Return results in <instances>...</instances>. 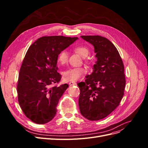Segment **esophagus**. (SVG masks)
Listing matches in <instances>:
<instances>
[{"label":"esophagus","instance_id":"esophagus-1","mask_svg":"<svg viewBox=\"0 0 148 148\" xmlns=\"http://www.w3.org/2000/svg\"><path fill=\"white\" fill-rule=\"evenodd\" d=\"M69 84L70 85V86H74V85L77 84V83H75V82H70Z\"/></svg>","mask_w":148,"mask_h":148}]
</instances>
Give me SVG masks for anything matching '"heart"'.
Returning a JSON list of instances; mask_svg holds the SVG:
<instances>
[{
  "instance_id": "1",
  "label": "heart",
  "mask_w": 148,
  "mask_h": 148,
  "mask_svg": "<svg viewBox=\"0 0 148 148\" xmlns=\"http://www.w3.org/2000/svg\"><path fill=\"white\" fill-rule=\"evenodd\" d=\"M75 51L82 56V57H86L90 53L88 47L83 46H77L75 48ZM59 63L64 65L68 62L69 53L66 50H63L60 52L57 57ZM87 62H90L91 59H88ZM86 73V70L83 67H77V68H70L66 70L63 73V78L66 82H75L81 78Z\"/></svg>"
}]
</instances>
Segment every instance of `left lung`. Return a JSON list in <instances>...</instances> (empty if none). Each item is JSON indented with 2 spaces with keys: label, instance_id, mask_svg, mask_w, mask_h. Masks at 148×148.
<instances>
[{
  "label": "left lung",
  "instance_id": "obj_1",
  "mask_svg": "<svg viewBox=\"0 0 148 148\" xmlns=\"http://www.w3.org/2000/svg\"><path fill=\"white\" fill-rule=\"evenodd\" d=\"M95 48L97 62L92 73L78 86L80 112L89 120H99L113 112L122 100L125 88L124 65L119 51L101 36H82Z\"/></svg>",
  "mask_w": 148,
  "mask_h": 148
}]
</instances>
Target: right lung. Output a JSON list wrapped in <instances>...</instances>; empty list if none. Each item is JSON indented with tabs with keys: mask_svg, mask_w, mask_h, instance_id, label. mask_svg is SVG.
<instances>
[{
	"mask_svg": "<svg viewBox=\"0 0 148 148\" xmlns=\"http://www.w3.org/2000/svg\"><path fill=\"white\" fill-rule=\"evenodd\" d=\"M78 38L63 36H44L31 44L20 70L17 84L18 99L22 111L32 122L46 123L53 119L60 98L69 87L59 83L57 57Z\"/></svg>",
	"mask_w": 148,
	"mask_h": 148,
	"instance_id": "right-lung-1",
	"label": "right lung"
}]
</instances>
